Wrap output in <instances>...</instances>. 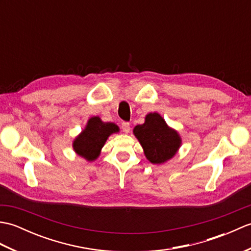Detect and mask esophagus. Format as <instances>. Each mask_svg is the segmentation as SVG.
<instances>
[{
  "label": "esophagus",
  "mask_w": 251,
  "mask_h": 251,
  "mask_svg": "<svg viewBox=\"0 0 251 251\" xmlns=\"http://www.w3.org/2000/svg\"><path fill=\"white\" fill-rule=\"evenodd\" d=\"M122 129L123 131L125 132V134H128V132L130 131V124L128 122H123L122 123Z\"/></svg>",
  "instance_id": "1"
}]
</instances>
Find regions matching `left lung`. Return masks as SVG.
I'll return each instance as SVG.
<instances>
[{"instance_id": "1", "label": "left lung", "mask_w": 251, "mask_h": 251, "mask_svg": "<svg viewBox=\"0 0 251 251\" xmlns=\"http://www.w3.org/2000/svg\"><path fill=\"white\" fill-rule=\"evenodd\" d=\"M134 134L147 158L153 164H162L172 158L181 143L178 132L169 128L158 113L148 114L145 124L137 125Z\"/></svg>"}]
</instances>
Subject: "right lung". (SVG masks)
<instances>
[{
	"instance_id": "right-lung-1",
	"label": "right lung",
	"mask_w": 251,
	"mask_h": 251,
	"mask_svg": "<svg viewBox=\"0 0 251 251\" xmlns=\"http://www.w3.org/2000/svg\"><path fill=\"white\" fill-rule=\"evenodd\" d=\"M116 131H119V127L113 123H103L98 116L92 117L86 128L74 140V151L87 161H94L99 156L108 137Z\"/></svg>"
}]
</instances>
